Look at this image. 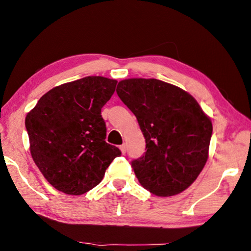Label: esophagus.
<instances>
[{"instance_id": "34e87169", "label": "esophagus", "mask_w": 251, "mask_h": 251, "mask_svg": "<svg viewBox=\"0 0 251 251\" xmlns=\"http://www.w3.org/2000/svg\"><path fill=\"white\" fill-rule=\"evenodd\" d=\"M120 150L122 151V154H125V152H126V145H125V144H123V145L120 146Z\"/></svg>"}]
</instances>
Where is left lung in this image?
<instances>
[{
    "label": "left lung",
    "instance_id": "left-lung-1",
    "mask_svg": "<svg viewBox=\"0 0 251 251\" xmlns=\"http://www.w3.org/2000/svg\"><path fill=\"white\" fill-rule=\"evenodd\" d=\"M116 92L145 137L147 151L131 161L138 181L156 196L184 192L208 159L209 116L189 93L156 78L123 79Z\"/></svg>",
    "mask_w": 251,
    "mask_h": 251
}]
</instances>
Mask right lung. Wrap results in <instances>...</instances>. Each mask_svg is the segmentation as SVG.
I'll return each mask as SVG.
<instances>
[{"mask_svg": "<svg viewBox=\"0 0 251 251\" xmlns=\"http://www.w3.org/2000/svg\"><path fill=\"white\" fill-rule=\"evenodd\" d=\"M117 80L87 76L52 88L25 117L32 158L45 179L67 195H83L103 179L116 146L105 142L101 107Z\"/></svg>", "mask_w": 251, "mask_h": 251, "instance_id": "obj_1", "label": "right lung"}]
</instances>
